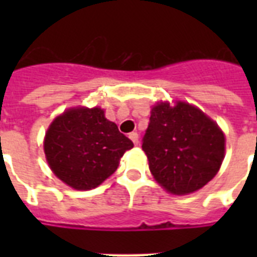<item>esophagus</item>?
Here are the masks:
<instances>
[{"mask_svg":"<svg viewBox=\"0 0 257 257\" xmlns=\"http://www.w3.org/2000/svg\"><path fill=\"white\" fill-rule=\"evenodd\" d=\"M129 139L132 140V143L135 145L139 144V135H137L136 132H133V133H129Z\"/></svg>","mask_w":257,"mask_h":257,"instance_id":"34e87169","label":"esophagus"}]
</instances>
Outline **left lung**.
<instances>
[{
    "mask_svg": "<svg viewBox=\"0 0 257 257\" xmlns=\"http://www.w3.org/2000/svg\"><path fill=\"white\" fill-rule=\"evenodd\" d=\"M143 151L153 179L165 191L189 195L217 175L225 156V135L196 105L160 101L151 109Z\"/></svg>",
    "mask_w": 257,
    "mask_h": 257,
    "instance_id": "obj_1",
    "label": "left lung"
}]
</instances>
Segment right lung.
Masks as SVG:
<instances>
[{
	"label": "right lung",
	"mask_w": 257,
	"mask_h": 257,
	"mask_svg": "<svg viewBox=\"0 0 257 257\" xmlns=\"http://www.w3.org/2000/svg\"><path fill=\"white\" fill-rule=\"evenodd\" d=\"M132 148V141L118 132L100 106L65 109L50 122L44 137L50 171L76 191H89L104 183Z\"/></svg>",
	"instance_id": "1"
}]
</instances>
